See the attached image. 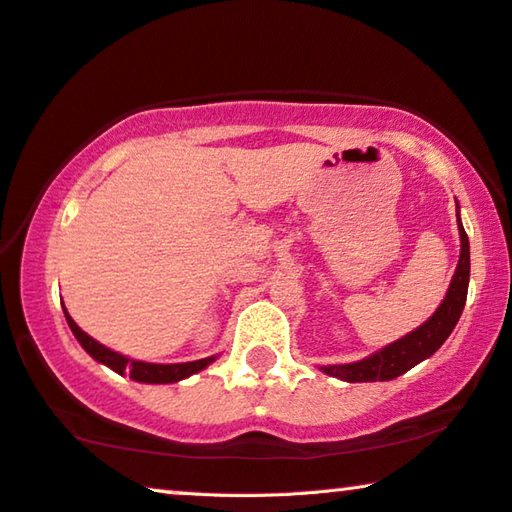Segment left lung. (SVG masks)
<instances>
[{"instance_id": "1", "label": "left lung", "mask_w": 512, "mask_h": 512, "mask_svg": "<svg viewBox=\"0 0 512 512\" xmlns=\"http://www.w3.org/2000/svg\"><path fill=\"white\" fill-rule=\"evenodd\" d=\"M458 230H460V259L453 273L449 291H446L444 300L437 307V312L428 319L424 326L412 330L410 335L396 339L394 344L385 346L383 351L369 355L360 362L351 364H328L321 367L323 373L332 378L346 380V383H376V380H394L401 373L410 371L415 364L424 362L426 358L440 348L446 337L451 335L453 328L462 314L467 300V287H469V239L465 234V227L460 223L458 216Z\"/></svg>"}]
</instances>
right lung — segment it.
Wrapping results in <instances>:
<instances>
[{
	"label": "right lung",
	"instance_id": "right-lung-1",
	"mask_svg": "<svg viewBox=\"0 0 512 512\" xmlns=\"http://www.w3.org/2000/svg\"><path fill=\"white\" fill-rule=\"evenodd\" d=\"M63 312H66V307H63ZM66 321L72 330V335L77 337V342L84 346V351L91 355L93 360L107 364L109 369H113L116 373H123L127 371L129 378L132 380H139V383H177V380H184L193 376V373L202 371L205 367H209L216 358H205V360H196V362H182V364H152V362H141V360H129L125 355H120L116 351H111V348L102 346L100 342H95L91 335H86L84 330H81L75 321H72V316L66 312Z\"/></svg>",
	"mask_w": 512,
	"mask_h": 512
}]
</instances>
